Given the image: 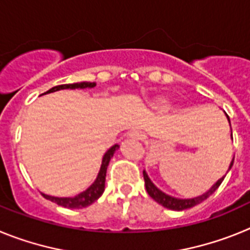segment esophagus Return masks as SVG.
<instances>
[{
  "label": "esophagus",
  "mask_w": 250,
  "mask_h": 250,
  "mask_svg": "<svg viewBox=\"0 0 250 250\" xmlns=\"http://www.w3.org/2000/svg\"><path fill=\"white\" fill-rule=\"evenodd\" d=\"M131 138L136 139V140H143V139H145V135H144V132H141V131H132Z\"/></svg>",
  "instance_id": "1"
}]
</instances>
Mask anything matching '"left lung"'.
I'll list each match as a JSON object with an SVG mask.
<instances>
[{"label": "left lung", "mask_w": 250, "mask_h": 250, "mask_svg": "<svg viewBox=\"0 0 250 250\" xmlns=\"http://www.w3.org/2000/svg\"><path fill=\"white\" fill-rule=\"evenodd\" d=\"M227 118H228V121L230 123V120H229V116L227 115ZM231 139H233V135H231ZM233 163H234V158L233 160H231L230 165H229V170L231 169V167H233ZM143 175H144V180H145V188H146V191L147 194H149L150 196H151L152 199L155 200L156 203H159L160 205H163L164 208H167V209H171V210H185V209H189V208H193L195 207L196 204H200L202 202H204L205 199H208L209 196L211 195V194L214 193V191L219 188V185L222 184V182L224 180L225 176H223V178H220L218 182L215 183V184L213 185V187L209 189V190L207 191V193H204L203 195L200 196H196V198H191V199H178V198H174V196H170L167 195V194H165L164 191H161L160 189H158V188L154 185V183L150 180V178L147 176L146 171H143Z\"/></svg>", "instance_id": "obj_1"}]
</instances>
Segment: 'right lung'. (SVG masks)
<instances>
[{
	"label": "right lung",
	"instance_id": "obj_1",
	"mask_svg": "<svg viewBox=\"0 0 250 250\" xmlns=\"http://www.w3.org/2000/svg\"><path fill=\"white\" fill-rule=\"evenodd\" d=\"M96 83H65V85H59L55 86L52 89H50L48 91L43 92V94H50V92L59 91V90L63 89H86V87H95ZM119 149V145L115 144L114 146L110 147L107 151L105 152V155L103 158V163H101L100 171L98 174V178L90 185L85 191L77 194V195L72 196V198H57V196H51L42 194L43 198H46L47 200L56 203L57 205H61L63 208H68V209H81V208H86L91 205L92 203L96 202V200L103 195L104 190H105V178H106V170H107V165H109L110 160L114 156L115 151Z\"/></svg>",
	"mask_w": 250,
	"mask_h": 250
}]
</instances>
